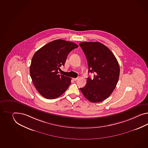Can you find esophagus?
<instances>
[{
	"instance_id": "1",
	"label": "esophagus",
	"mask_w": 148,
	"mask_h": 148,
	"mask_svg": "<svg viewBox=\"0 0 148 148\" xmlns=\"http://www.w3.org/2000/svg\"><path fill=\"white\" fill-rule=\"evenodd\" d=\"M79 79V77H76V78H74V79H74V81H77V80Z\"/></svg>"
}]
</instances>
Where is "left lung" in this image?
I'll return each mask as SVG.
<instances>
[{
	"instance_id": "left-lung-1",
	"label": "left lung",
	"mask_w": 148,
	"mask_h": 148,
	"mask_svg": "<svg viewBox=\"0 0 148 148\" xmlns=\"http://www.w3.org/2000/svg\"><path fill=\"white\" fill-rule=\"evenodd\" d=\"M79 46L87 58L88 73H95L94 79L88 77L86 85L79 89L91 102L102 101L111 95L118 82V62L111 51L99 42H84Z\"/></svg>"
}]
</instances>
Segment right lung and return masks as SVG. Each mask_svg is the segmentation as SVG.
<instances>
[{
	"mask_svg": "<svg viewBox=\"0 0 148 148\" xmlns=\"http://www.w3.org/2000/svg\"><path fill=\"white\" fill-rule=\"evenodd\" d=\"M78 47L75 43L65 40L52 41L41 47L33 56L30 75L36 89L43 97L52 99L59 97L68 89L71 78L59 74L67 56Z\"/></svg>",
	"mask_w": 148,
	"mask_h": 148,
	"instance_id": "right-lung-1",
	"label": "right lung"
}]
</instances>
